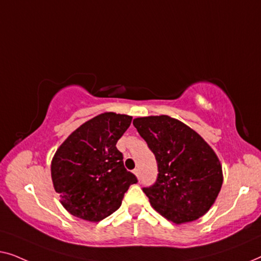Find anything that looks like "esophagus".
<instances>
[{
    "mask_svg": "<svg viewBox=\"0 0 261 261\" xmlns=\"http://www.w3.org/2000/svg\"><path fill=\"white\" fill-rule=\"evenodd\" d=\"M133 172H134L135 176L138 177V179H140V170H139V169H135V170L133 171Z\"/></svg>",
    "mask_w": 261,
    "mask_h": 261,
    "instance_id": "1",
    "label": "esophagus"
}]
</instances>
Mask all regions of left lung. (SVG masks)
Instances as JSON below:
<instances>
[{"label": "left lung", "mask_w": 261, "mask_h": 261, "mask_svg": "<svg viewBox=\"0 0 261 261\" xmlns=\"http://www.w3.org/2000/svg\"><path fill=\"white\" fill-rule=\"evenodd\" d=\"M133 124L158 164L155 183L142 189L153 208L176 224L204 215L223 181L213 148L194 129L167 115L138 117Z\"/></svg>", "instance_id": "obj_1"}]
</instances>
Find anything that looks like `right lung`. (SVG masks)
<instances>
[{
    "instance_id": "1",
    "label": "right lung",
    "mask_w": 261,
    "mask_h": 261,
    "mask_svg": "<svg viewBox=\"0 0 261 261\" xmlns=\"http://www.w3.org/2000/svg\"><path fill=\"white\" fill-rule=\"evenodd\" d=\"M132 116L103 113L78 127L57 149L51 176L60 203L71 215L98 222L120 208L137 177L123 165L116 142Z\"/></svg>"
}]
</instances>
